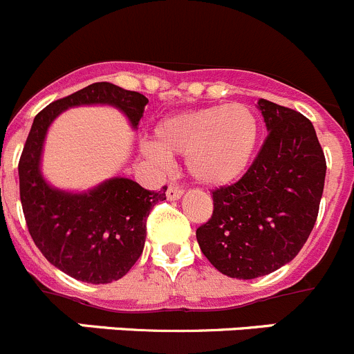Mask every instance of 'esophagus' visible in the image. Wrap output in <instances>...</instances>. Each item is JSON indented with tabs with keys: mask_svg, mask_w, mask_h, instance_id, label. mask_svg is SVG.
<instances>
[{
	"mask_svg": "<svg viewBox=\"0 0 354 354\" xmlns=\"http://www.w3.org/2000/svg\"><path fill=\"white\" fill-rule=\"evenodd\" d=\"M182 194H184V189L177 187V185H170V187L167 189V198L174 199V201H176V199H180Z\"/></svg>",
	"mask_w": 354,
	"mask_h": 354,
	"instance_id": "1",
	"label": "esophagus"
}]
</instances>
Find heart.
<instances>
[{
	"instance_id": "heart-1",
	"label": "heart",
	"mask_w": 354,
	"mask_h": 354,
	"mask_svg": "<svg viewBox=\"0 0 354 354\" xmlns=\"http://www.w3.org/2000/svg\"><path fill=\"white\" fill-rule=\"evenodd\" d=\"M260 122L246 104H213L182 111L156 124L142 155L156 165L184 156L187 172L199 184L220 187L237 180L253 162Z\"/></svg>"
}]
</instances>
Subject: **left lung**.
Instances as JSON below:
<instances>
[{"label":"left lung","mask_w":354,"mask_h":354,"mask_svg":"<svg viewBox=\"0 0 354 354\" xmlns=\"http://www.w3.org/2000/svg\"><path fill=\"white\" fill-rule=\"evenodd\" d=\"M268 136L236 184L215 189L212 218L196 230L209 263L232 279H257L306 243L325 182L324 149L299 111L258 100Z\"/></svg>","instance_id":"obj_1"}]
</instances>
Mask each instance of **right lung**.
<instances>
[{
  "mask_svg": "<svg viewBox=\"0 0 354 354\" xmlns=\"http://www.w3.org/2000/svg\"><path fill=\"white\" fill-rule=\"evenodd\" d=\"M110 104L138 129L148 97L110 82H94L53 101L36 115L19 162L20 201L30 237L48 261L77 281L108 284L124 277L139 260L146 241V218L162 191L113 177L87 192L53 187L41 174L46 132L66 108Z\"/></svg>",
  "mask_w": 354,
  "mask_h": 354,
  "instance_id": "1",
  "label": "right lung"
}]
</instances>
